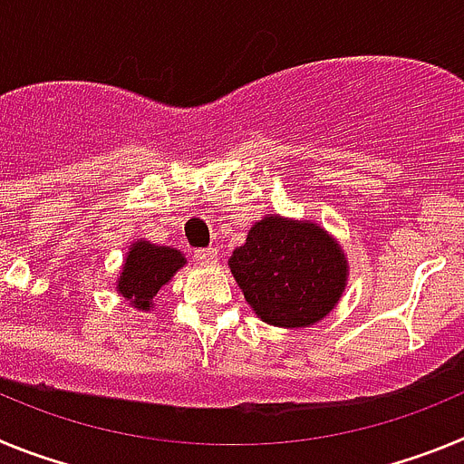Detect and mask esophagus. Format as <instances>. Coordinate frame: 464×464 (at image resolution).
<instances>
[{
  "label": "esophagus",
  "mask_w": 464,
  "mask_h": 464,
  "mask_svg": "<svg viewBox=\"0 0 464 464\" xmlns=\"http://www.w3.org/2000/svg\"><path fill=\"white\" fill-rule=\"evenodd\" d=\"M195 260L197 265H202V267H213V265H218V251H216V248L195 251Z\"/></svg>",
  "instance_id": "1"
}]
</instances>
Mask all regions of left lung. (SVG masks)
Instances as JSON below:
<instances>
[{"label": "left lung", "instance_id": "left-lung-1", "mask_svg": "<svg viewBox=\"0 0 464 464\" xmlns=\"http://www.w3.org/2000/svg\"><path fill=\"white\" fill-rule=\"evenodd\" d=\"M227 265L251 309L276 327L323 321L348 278L342 246L325 229L274 213L248 229Z\"/></svg>", "mask_w": 464, "mask_h": 464}]
</instances>
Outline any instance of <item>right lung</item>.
I'll return each instance as SVG.
<instances>
[{"instance_id":"obj_1","label":"right lung","mask_w":464,"mask_h":464,"mask_svg":"<svg viewBox=\"0 0 464 464\" xmlns=\"http://www.w3.org/2000/svg\"><path fill=\"white\" fill-rule=\"evenodd\" d=\"M183 265L186 257L176 248L155 246L150 241H134L132 248L127 251L116 288L127 302H132L134 309L149 311L158 290L167 285Z\"/></svg>"}]
</instances>
